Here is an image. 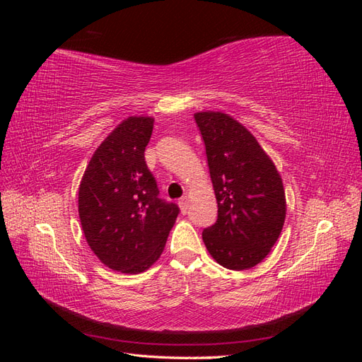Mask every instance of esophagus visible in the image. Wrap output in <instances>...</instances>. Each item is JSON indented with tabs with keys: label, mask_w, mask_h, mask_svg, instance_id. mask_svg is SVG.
Listing matches in <instances>:
<instances>
[{
	"label": "esophagus",
	"mask_w": 362,
	"mask_h": 362,
	"mask_svg": "<svg viewBox=\"0 0 362 362\" xmlns=\"http://www.w3.org/2000/svg\"><path fill=\"white\" fill-rule=\"evenodd\" d=\"M178 205H180V208H181L182 214L187 213V211H189V198H187V196H184V198H181L180 202H178Z\"/></svg>",
	"instance_id": "esophagus-1"
}]
</instances>
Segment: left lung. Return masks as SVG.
I'll use <instances>...</instances> for the list:
<instances>
[{
	"label": "left lung",
	"mask_w": 362,
	"mask_h": 362,
	"mask_svg": "<svg viewBox=\"0 0 362 362\" xmlns=\"http://www.w3.org/2000/svg\"><path fill=\"white\" fill-rule=\"evenodd\" d=\"M217 201V221L204 229L210 255L229 270H247L264 259L281 235L286 190L275 163L250 131L223 112H198Z\"/></svg>",
	"instance_id": "obj_1"
}]
</instances>
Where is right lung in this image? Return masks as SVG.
Returning a JSON list of instances; mask_svg holds the SVG:
<instances>
[{
  "instance_id": "1",
  "label": "right lung",
  "mask_w": 362,
  "mask_h": 362,
  "mask_svg": "<svg viewBox=\"0 0 362 362\" xmlns=\"http://www.w3.org/2000/svg\"><path fill=\"white\" fill-rule=\"evenodd\" d=\"M154 117L124 119L87 164L78 189V216L87 245L108 269L148 270L163 254L178 206L158 198L145 161Z\"/></svg>"
}]
</instances>
